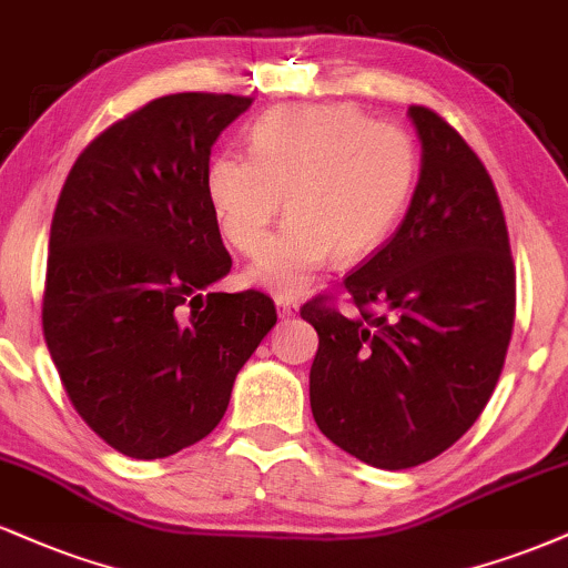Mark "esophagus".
<instances>
[{
  "mask_svg": "<svg viewBox=\"0 0 568 568\" xmlns=\"http://www.w3.org/2000/svg\"><path fill=\"white\" fill-rule=\"evenodd\" d=\"M276 311L282 318H290L297 313V300L295 297H276Z\"/></svg>",
  "mask_w": 568,
  "mask_h": 568,
  "instance_id": "1",
  "label": "esophagus"
}]
</instances>
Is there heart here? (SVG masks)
<instances>
[{"mask_svg":"<svg viewBox=\"0 0 568 568\" xmlns=\"http://www.w3.org/2000/svg\"><path fill=\"white\" fill-rule=\"evenodd\" d=\"M250 153H215L206 196L223 236L246 255L263 244L286 196L292 217L250 265V282L282 297L303 292L335 252L339 260L375 252L409 204L419 170L409 132L348 103L263 113Z\"/></svg>","mask_w":568,"mask_h":568,"instance_id":"1","label":"heart"}]
</instances>
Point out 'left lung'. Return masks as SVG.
I'll list each match as a JSON object with an SVG mask.
<instances>
[{
	"label": "left lung",
	"mask_w": 568,
	"mask_h": 568,
	"mask_svg": "<svg viewBox=\"0 0 568 568\" xmlns=\"http://www.w3.org/2000/svg\"><path fill=\"white\" fill-rule=\"evenodd\" d=\"M423 166L404 223L345 292L358 316L316 297L311 409L366 465L404 470L449 449L495 393L516 318L508 225L489 172L446 119L412 105Z\"/></svg>",
	"instance_id": "8db88e82"
}]
</instances>
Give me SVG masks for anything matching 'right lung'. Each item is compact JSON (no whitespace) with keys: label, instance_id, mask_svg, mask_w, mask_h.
Returning <instances> with one entry per match:
<instances>
[{"label":"right lung","instance_id":"add662e5","mask_svg":"<svg viewBox=\"0 0 568 568\" xmlns=\"http://www.w3.org/2000/svg\"><path fill=\"white\" fill-rule=\"evenodd\" d=\"M250 105L215 92L151 100L100 132L60 191L44 339L73 409L126 457H170L210 436L276 324L263 292L203 297L231 271L206 166Z\"/></svg>","mask_w":568,"mask_h":568}]
</instances>
